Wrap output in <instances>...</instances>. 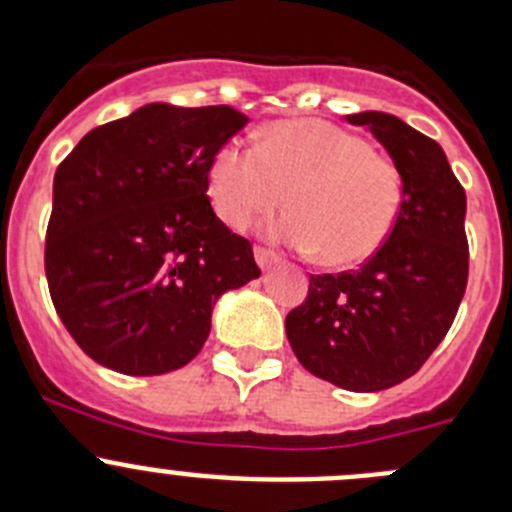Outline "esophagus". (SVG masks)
<instances>
[{
  "label": "esophagus",
  "mask_w": 512,
  "mask_h": 512,
  "mask_svg": "<svg viewBox=\"0 0 512 512\" xmlns=\"http://www.w3.org/2000/svg\"><path fill=\"white\" fill-rule=\"evenodd\" d=\"M255 260L262 270H270L272 265H277V262H280V257H277L272 250H267V247H255Z\"/></svg>",
  "instance_id": "obj_1"
}]
</instances>
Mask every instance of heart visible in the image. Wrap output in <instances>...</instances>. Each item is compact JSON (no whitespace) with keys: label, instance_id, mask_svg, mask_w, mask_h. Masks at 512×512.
I'll use <instances>...</instances> for the list:
<instances>
[{"label":"heart","instance_id":"1","mask_svg":"<svg viewBox=\"0 0 512 512\" xmlns=\"http://www.w3.org/2000/svg\"><path fill=\"white\" fill-rule=\"evenodd\" d=\"M218 218L245 230L287 205L292 213L272 235L327 267H354L374 257L394 232L404 183L391 160L356 133L327 121H280L260 146L227 141L208 170Z\"/></svg>","mask_w":512,"mask_h":512}]
</instances>
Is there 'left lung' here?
<instances>
[{
	"mask_svg": "<svg viewBox=\"0 0 512 512\" xmlns=\"http://www.w3.org/2000/svg\"><path fill=\"white\" fill-rule=\"evenodd\" d=\"M386 148L404 205L386 245L359 270L309 275L287 314L289 347L309 374L371 394L414 376L443 342L468 282L466 190L446 153L391 113L347 116Z\"/></svg>",
	"mask_w": 512,
	"mask_h": 512,
	"instance_id": "left-lung-1",
	"label": "left lung"
}]
</instances>
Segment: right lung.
I'll return each mask as SVG.
<instances>
[{"label": "right lung", "mask_w": 512, "mask_h": 512, "mask_svg": "<svg viewBox=\"0 0 512 512\" xmlns=\"http://www.w3.org/2000/svg\"><path fill=\"white\" fill-rule=\"evenodd\" d=\"M247 116L146 103L86 133L54 175L44 270L74 342L101 366L156 376L198 356L227 289L260 277L213 213L208 170Z\"/></svg>", "instance_id": "obj_1"}]
</instances>
